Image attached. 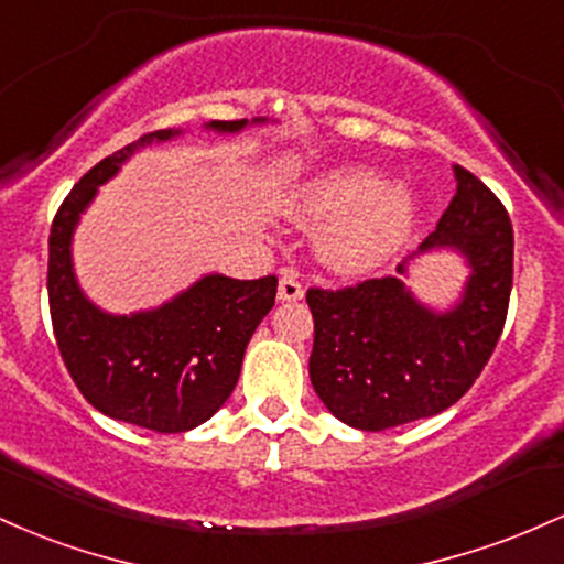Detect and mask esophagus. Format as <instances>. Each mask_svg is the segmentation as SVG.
I'll return each instance as SVG.
<instances>
[{"instance_id": "1", "label": "esophagus", "mask_w": 564, "mask_h": 564, "mask_svg": "<svg viewBox=\"0 0 564 564\" xmlns=\"http://www.w3.org/2000/svg\"><path fill=\"white\" fill-rule=\"evenodd\" d=\"M280 301H301L303 299V284L299 282V274L293 269H284L282 271V280H280V290H276Z\"/></svg>"}]
</instances>
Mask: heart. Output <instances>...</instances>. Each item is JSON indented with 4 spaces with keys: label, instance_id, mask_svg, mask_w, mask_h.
Instances as JSON below:
<instances>
[{
    "label": "heart",
    "instance_id": "b5f03b06",
    "mask_svg": "<svg viewBox=\"0 0 564 564\" xmlns=\"http://www.w3.org/2000/svg\"><path fill=\"white\" fill-rule=\"evenodd\" d=\"M301 224L316 226V256L338 274H365L410 239L419 220V199L389 186L372 167H335L303 186L293 205Z\"/></svg>",
    "mask_w": 564,
    "mask_h": 564
}]
</instances>
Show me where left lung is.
Segmentation results:
<instances>
[{
    "instance_id": "obj_1",
    "label": "left lung",
    "mask_w": 564,
    "mask_h": 564,
    "mask_svg": "<svg viewBox=\"0 0 564 564\" xmlns=\"http://www.w3.org/2000/svg\"><path fill=\"white\" fill-rule=\"evenodd\" d=\"M455 197L419 252L453 250L469 280L445 312L426 306L400 276L344 290L312 288L308 376L338 421L383 432L455 404L501 338L514 274V231L501 199L469 170L453 167ZM408 274V261L397 265Z\"/></svg>"
}]
</instances>
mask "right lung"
Here are the masks:
<instances>
[{
    "mask_svg": "<svg viewBox=\"0 0 564 564\" xmlns=\"http://www.w3.org/2000/svg\"><path fill=\"white\" fill-rule=\"evenodd\" d=\"M261 122L265 119H215L205 130L226 135ZM181 132H149L100 160L63 199L50 229V316L68 376L95 410L160 434L188 432L224 408L252 333L276 299V276L224 274H205L173 301L135 314H109L82 293L72 261L82 213L135 151Z\"/></svg>",
    "mask_w": 564,
    "mask_h": 564,
    "instance_id": "right-lung-1",
    "label": "right lung"
}]
</instances>
